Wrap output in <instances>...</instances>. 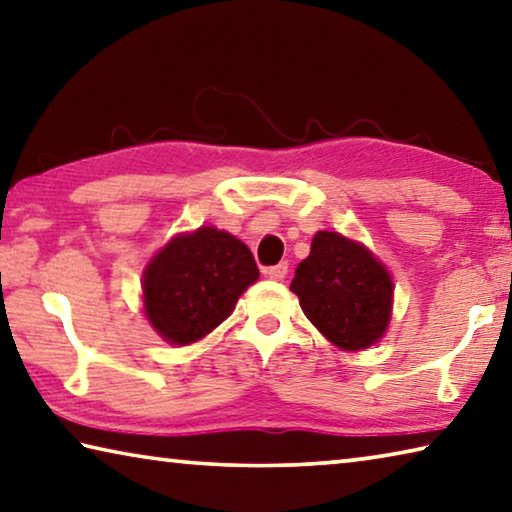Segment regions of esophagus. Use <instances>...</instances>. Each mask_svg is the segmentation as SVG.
Instances as JSON below:
<instances>
[{"label":"esophagus","mask_w":512,"mask_h":512,"mask_svg":"<svg viewBox=\"0 0 512 512\" xmlns=\"http://www.w3.org/2000/svg\"><path fill=\"white\" fill-rule=\"evenodd\" d=\"M287 271H289V264L287 262H280V264H275V266H268L266 271H264V275L268 277V280L280 282V280H284V277H287Z\"/></svg>","instance_id":"obj_1"}]
</instances>
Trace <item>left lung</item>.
<instances>
[{
  "mask_svg": "<svg viewBox=\"0 0 512 512\" xmlns=\"http://www.w3.org/2000/svg\"><path fill=\"white\" fill-rule=\"evenodd\" d=\"M291 291L318 332L341 350L370 348L391 323V273L366 246L339 232H316Z\"/></svg>",
  "mask_w": 512,
  "mask_h": 512,
  "instance_id": "8db88e82",
  "label": "left lung"
}]
</instances>
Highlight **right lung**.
Masks as SVG:
<instances>
[{
    "label": "right lung",
    "instance_id": "add662e5",
    "mask_svg": "<svg viewBox=\"0 0 512 512\" xmlns=\"http://www.w3.org/2000/svg\"><path fill=\"white\" fill-rule=\"evenodd\" d=\"M257 277L244 241L207 225L173 237L146 266L144 314L167 343H196L232 314Z\"/></svg>",
    "mask_w": 512,
    "mask_h": 512
}]
</instances>
